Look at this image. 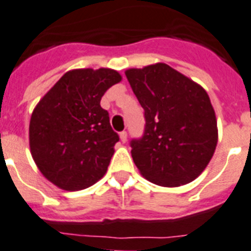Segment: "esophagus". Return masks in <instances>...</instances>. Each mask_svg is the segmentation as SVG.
<instances>
[{"label":"esophagus","instance_id":"34e87169","mask_svg":"<svg viewBox=\"0 0 251 251\" xmlns=\"http://www.w3.org/2000/svg\"><path fill=\"white\" fill-rule=\"evenodd\" d=\"M119 137H121L122 142H123V144H126V142H127V132H121Z\"/></svg>","mask_w":251,"mask_h":251}]
</instances>
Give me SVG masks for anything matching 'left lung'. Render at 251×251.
<instances>
[{
  "label": "left lung",
  "instance_id": "1",
  "mask_svg": "<svg viewBox=\"0 0 251 251\" xmlns=\"http://www.w3.org/2000/svg\"><path fill=\"white\" fill-rule=\"evenodd\" d=\"M145 110V132L130 141L132 158L148 181L178 187L201 175L213 158L218 128L200 84L164 63L126 70Z\"/></svg>",
  "mask_w": 251,
  "mask_h": 251
}]
</instances>
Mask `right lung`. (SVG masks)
<instances>
[{"mask_svg":"<svg viewBox=\"0 0 251 251\" xmlns=\"http://www.w3.org/2000/svg\"><path fill=\"white\" fill-rule=\"evenodd\" d=\"M121 80L109 68L69 70L34 107L30 154L41 173L61 190L79 191L106 173L119 136L100 101Z\"/></svg>","mask_w":251,"mask_h":251,"instance_id":"add662e5","label":"right lung"}]
</instances>
